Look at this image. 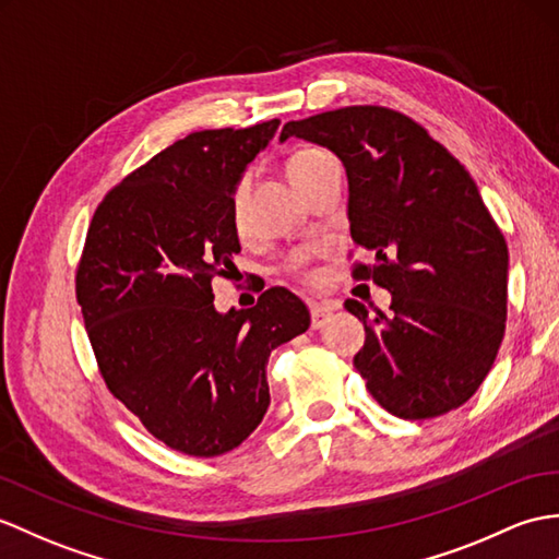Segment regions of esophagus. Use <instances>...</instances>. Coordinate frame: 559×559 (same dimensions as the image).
Listing matches in <instances>:
<instances>
[{"label":"esophagus","instance_id":"34e87169","mask_svg":"<svg viewBox=\"0 0 559 559\" xmlns=\"http://www.w3.org/2000/svg\"><path fill=\"white\" fill-rule=\"evenodd\" d=\"M311 329H321L323 323L329 321V317L333 314V307L329 305H311Z\"/></svg>","mask_w":559,"mask_h":559}]
</instances>
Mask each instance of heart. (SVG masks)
I'll list each match as a JSON object with an SVG mask.
<instances>
[{"instance_id": "1", "label": "heart", "mask_w": 559, "mask_h": 559, "mask_svg": "<svg viewBox=\"0 0 559 559\" xmlns=\"http://www.w3.org/2000/svg\"><path fill=\"white\" fill-rule=\"evenodd\" d=\"M331 154H326L323 150H300L295 152L293 157L285 164V171H288V178L293 180V186L297 188L302 183V180L311 174V168H314L319 162L329 159ZM250 186V176H242L236 188L230 192V221H233V228L242 230V200H245V192H248Z\"/></svg>"}]
</instances>
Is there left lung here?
<instances>
[{
	"instance_id": "1",
	"label": "left lung",
	"mask_w": 559,
	"mask_h": 559,
	"mask_svg": "<svg viewBox=\"0 0 559 559\" xmlns=\"http://www.w3.org/2000/svg\"><path fill=\"white\" fill-rule=\"evenodd\" d=\"M329 147L347 174L349 236L371 252L355 278L393 295L391 314L347 300L365 321L355 367L400 419L457 409L484 383L508 319V242L469 171L409 116L343 107L288 121L281 142Z\"/></svg>"
}]
</instances>
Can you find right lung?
Returning <instances> with one entry per match:
<instances>
[{"label": "right lung", "instance_id": "1", "mask_svg": "<svg viewBox=\"0 0 559 559\" xmlns=\"http://www.w3.org/2000/svg\"><path fill=\"white\" fill-rule=\"evenodd\" d=\"M200 131L162 150L107 192L75 274L99 373L171 450L216 457L238 448L269 407L271 349L309 329L285 288L221 314L212 281L240 252L230 192L278 131Z\"/></svg>", "mask_w": 559, "mask_h": 559}]
</instances>
